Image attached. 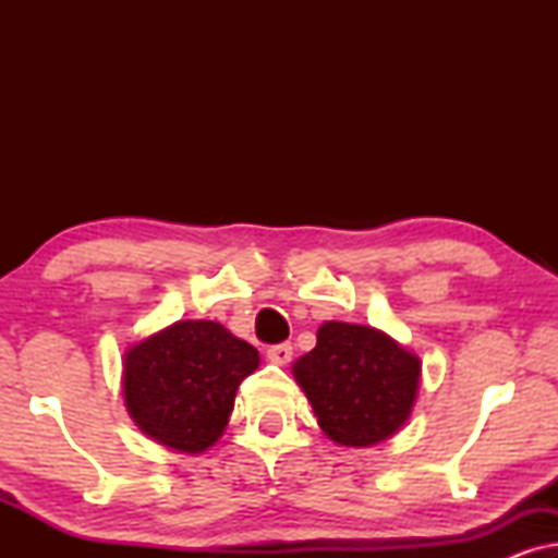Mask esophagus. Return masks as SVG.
<instances>
[{
	"label": "esophagus",
	"mask_w": 558,
	"mask_h": 558,
	"mask_svg": "<svg viewBox=\"0 0 558 558\" xmlns=\"http://www.w3.org/2000/svg\"><path fill=\"white\" fill-rule=\"evenodd\" d=\"M266 357L277 365H287L292 361V342H279V345H271L266 350Z\"/></svg>",
	"instance_id": "34e87169"
}]
</instances>
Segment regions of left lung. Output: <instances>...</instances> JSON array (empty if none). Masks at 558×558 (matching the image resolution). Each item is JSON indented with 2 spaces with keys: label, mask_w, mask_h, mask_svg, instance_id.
<instances>
[{
  "label": "left lung",
  "mask_w": 558,
  "mask_h": 558,
  "mask_svg": "<svg viewBox=\"0 0 558 558\" xmlns=\"http://www.w3.org/2000/svg\"><path fill=\"white\" fill-rule=\"evenodd\" d=\"M319 429L342 447L378 445L414 409L422 363L376 327L325 323L317 345L294 363Z\"/></svg>",
  "instance_id": "1"
}]
</instances>
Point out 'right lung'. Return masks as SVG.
<instances>
[{"instance_id": "right-lung-1", "label": "right lung", "mask_w": 558, "mask_h": 558, "mask_svg": "<svg viewBox=\"0 0 558 558\" xmlns=\"http://www.w3.org/2000/svg\"><path fill=\"white\" fill-rule=\"evenodd\" d=\"M258 350L210 319H185L136 342L124 355V401L159 445L197 454L216 445Z\"/></svg>"}]
</instances>
